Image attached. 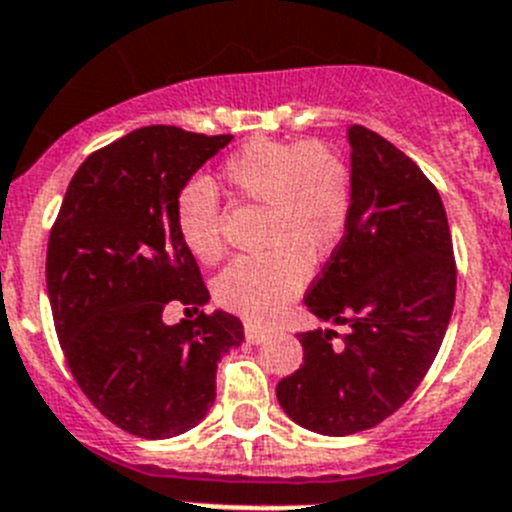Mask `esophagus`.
<instances>
[{
    "label": "esophagus",
    "instance_id": "esophagus-1",
    "mask_svg": "<svg viewBox=\"0 0 512 512\" xmlns=\"http://www.w3.org/2000/svg\"><path fill=\"white\" fill-rule=\"evenodd\" d=\"M270 336V331H267V328H260V326H252V323H247L245 326V338H247V343H262L265 341V338Z\"/></svg>",
    "mask_w": 512,
    "mask_h": 512
}]
</instances>
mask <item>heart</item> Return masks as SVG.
Instances as JSON below:
<instances>
[{
	"label": "heart",
	"instance_id": "heart-1",
	"mask_svg": "<svg viewBox=\"0 0 512 512\" xmlns=\"http://www.w3.org/2000/svg\"><path fill=\"white\" fill-rule=\"evenodd\" d=\"M219 181L234 202L262 207L260 245L267 250L234 260L214 293L224 308L267 323L305 288L310 262H321L341 242L351 176L323 143L252 138L224 159ZM176 227L194 257L214 262L222 255V207L207 181L181 186Z\"/></svg>",
	"mask_w": 512,
	"mask_h": 512
}]
</instances>
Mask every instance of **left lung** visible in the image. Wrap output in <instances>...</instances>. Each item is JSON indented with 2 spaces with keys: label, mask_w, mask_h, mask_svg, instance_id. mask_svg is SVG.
<instances>
[{
  "label": "left lung",
  "mask_w": 512,
  "mask_h": 512,
  "mask_svg": "<svg viewBox=\"0 0 512 512\" xmlns=\"http://www.w3.org/2000/svg\"><path fill=\"white\" fill-rule=\"evenodd\" d=\"M351 214L305 305L303 366L278 384L300 427L346 437L376 427L414 394L455 308L452 234L432 181L404 151L364 126L348 128Z\"/></svg>",
  "instance_id": "left-lung-1"
}]
</instances>
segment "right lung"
<instances>
[{
    "label": "right lung",
    "instance_id": "add662e5",
    "mask_svg": "<svg viewBox=\"0 0 512 512\" xmlns=\"http://www.w3.org/2000/svg\"><path fill=\"white\" fill-rule=\"evenodd\" d=\"M229 141L176 126L118 138L80 164L50 232L47 298L70 371L93 407L136 437L197 427L217 396V364L245 341L224 310L164 323L166 305L209 303L176 197Z\"/></svg>",
    "mask_w": 512,
    "mask_h": 512
}]
</instances>
